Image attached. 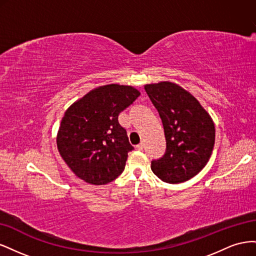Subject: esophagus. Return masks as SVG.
<instances>
[{
    "instance_id": "1",
    "label": "esophagus",
    "mask_w": 256,
    "mask_h": 256,
    "mask_svg": "<svg viewBox=\"0 0 256 256\" xmlns=\"http://www.w3.org/2000/svg\"><path fill=\"white\" fill-rule=\"evenodd\" d=\"M136 147V150H142L144 148V143H143V142H141L140 144H138Z\"/></svg>"
}]
</instances>
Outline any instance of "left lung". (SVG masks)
<instances>
[{"label": "left lung", "mask_w": 256, "mask_h": 256, "mask_svg": "<svg viewBox=\"0 0 256 256\" xmlns=\"http://www.w3.org/2000/svg\"><path fill=\"white\" fill-rule=\"evenodd\" d=\"M144 88L159 112L166 140L164 156L152 161V171L164 182H187L210 159L216 136L212 116L176 83L162 81Z\"/></svg>", "instance_id": "left-lung-1"}]
</instances>
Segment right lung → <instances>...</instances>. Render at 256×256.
Returning <instances> with one entry per match:
<instances>
[{
  "instance_id": "1",
  "label": "right lung",
  "mask_w": 256,
  "mask_h": 256,
  "mask_svg": "<svg viewBox=\"0 0 256 256\" xmlns=\"http://www.w3.org/2000/svg\"><path fill=\"white\" fill-rule=\"evenodd\" d=\"M140 95L131 85H102L65 111L56 145L60 157L76 177L100 186L122 173L134 147L120 125L118 114Z\"/></svg>"
}]
</instances>
